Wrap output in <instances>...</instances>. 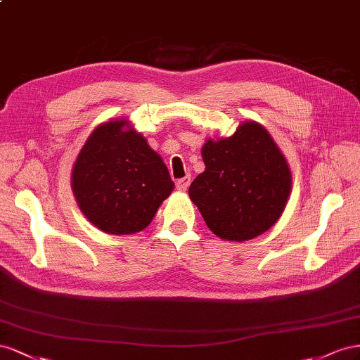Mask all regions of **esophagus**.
<instances>
[{
	"label": "esophagus",
	"mask_w": 360,
	"mask_h": 360,
	"mask_svg": "<svg viewBox=\"0 0 360 360\" xmlns=\"http://www.w3.org/2000/svg\"><path fill=\"white\" fill-rule=\"evenodd\" d=\"M190 184H191V178H190V176H186V178H182V179H179V181L176 182V188H178L179 191H187L188 187H190Z\"/></svg>",
	"instance_id": "obj_1"
}]
</instances>
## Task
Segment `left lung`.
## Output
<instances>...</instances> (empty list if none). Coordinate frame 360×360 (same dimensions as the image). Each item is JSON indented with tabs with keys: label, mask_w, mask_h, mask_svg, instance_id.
<instances>
[{
	"label": "left lung",
	"mask_w": 360,
	"mask_h": 360,
	"mask_svg": "<svg viewBox=\"0 0 360 360\" xmlns=\"http://www.w3.org/2000/svg\"><path fill=\"white\" fill-rule=\"evenodd\" d=\"M202 158L205 170L188 194L212 233L241 243L273 228L290 200L292 174L261 123L244 120L229 137L207 139Z\"/></svg>",
	"instance_id": "8db88e82"
}]
</instances>
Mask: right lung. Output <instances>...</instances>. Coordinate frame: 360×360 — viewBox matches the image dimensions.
I'll return each mask as SVG.
<instances>
[{
  "label": "right lung",
  "instance_id": "right-lung-1",
  "mask_svg": "<svg viewBox=\"0 0 360 360\" xmlns=\"http://www.w3.org/2000/svg\"><path fill=\"white\" fill-rule=\"evenodd\" d=\"M70 186L95 228L131 235L148 228L174 182L148 140L120 117L90 132L72 167Z\"/></svg>",
  "mask_w": 360,
  "mask_h": 360
}]
</instances>
